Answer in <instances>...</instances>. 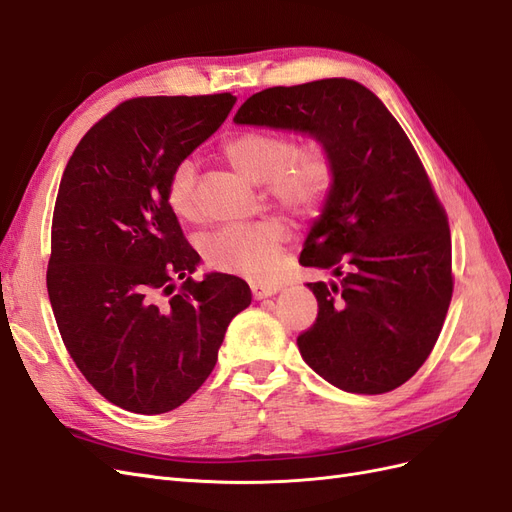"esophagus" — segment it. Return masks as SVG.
I'll return each instance as SVG.
<instances>
[{"label":"esophagus","instance_id":"34e87169","mask_svg":"<svg viewBox=\"0 0 512 512\" xmlns=\"http://www.w3.org/2000/svg\"><path fill=\"white\" fill-rule=\"evenodd\" d=\"M277 292V286H265V284H252V297L256 301L260 299H267V297H273V294Z\"/></svg>","mask_w":512,"mask_h":512}]
</instances>
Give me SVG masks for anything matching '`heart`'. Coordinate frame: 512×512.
I'll return each mask as SVG.
<instances>
[{
	"label": "heart",
	"mask_w": 512,
	"mask_h": 512,
	"mask_svg": "<svg viewBox=\"0 0 512 512\" xmlns=\"http://www.w3.org/2000/svg\"><path fill=\"white\" fill-rule=\"evenodd\" d=\"M226 160L239 173L256 183H265V194L297 218L314 215L327 200L335 168L329 151L318 143L294 147L286 136L275 132H239L222 147ZM166 200L181 220H194L196 166L181 160L168 177ZM288 228L280 218L258 222L224 224L198 241L207 267L247 280H267L280 260Z\"/></svg>",
	"instance_id": "1"
}]
</instances>
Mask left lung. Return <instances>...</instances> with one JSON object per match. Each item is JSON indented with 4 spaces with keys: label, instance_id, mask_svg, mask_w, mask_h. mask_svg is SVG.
Segmentation results:
<instances>
[{
    "label": "left lung",
    "instance_id": "obj_1",
    "mask_svg": "<svg viewBox=\"0 0 512 512\" xmlns=\"http://www.w3.org/2000/svg\"><path fill=\"white\" fill-rule=\"evenodd\" d=\"M235 121L309 132L333 160L299 262L342 284H307L318 316L297 337L305 363L348 393L397 389L436 346L455 286L446 211L404 128L352 79L262 89Z\"/></svg>",
    "mask_w": 512,
    "mask_h": 512
}]
</instances>
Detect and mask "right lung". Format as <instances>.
Returning <instances> with one entry per match:
<instances>
[{
	"instance_id": "right-lung-1",
	"label": "right lung",
	"mask_w": 512,
	"mask_h": 512,
	"mask_svg": "<svg viewBox=\"0 0 512 512\" xmlns=\"http://www.w3.org/2000/svg\"><path fill=\"white\" fill-rule=\"evenodd\" d=\"M235 102L228 91L121 102L89 128L61 177L46 269L57 329L87 382L128 412L188 401L252 301L241 277L194 280L200 256L166 200L177 162Z\"/></svg>"
}]
</instances>
